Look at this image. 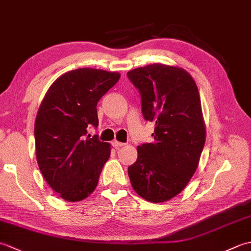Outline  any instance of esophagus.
Instances as JSON below:
<instances>
[{
    "mask_svg": "<svg viewBox=\"0 0 251 251\" xmlns=\"http://www.w3.org/2000/svg\"><path fill=\"white\" fill-rule=\"evenodd\" d=\"M112 146H113L115 149H120L122 147H124L125 143L120 142V141H113V142H112Z\"/></svg>",
    "mask_w": 251,
    "mask_h": 251,
    "instance_id": "obj_1",
    "label": "esophagus"
}]
</instances>
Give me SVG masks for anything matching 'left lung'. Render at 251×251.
<instances>
[{
	"label": "left lung",
	"mask_w": 251,
	"mask_h": 251,
	"mask_svg": "<svg viewBox=\"0 0 251 251\" xmlns=\"http://www.w3.org/2000/svg\"><path fill=\"white\" fill-rule=\"evenodd\" d=\"M127 76L141 94L145 119L155 122L154 141L137 147L130 183L148 201H167L188 185L205 146L199 88L184 69L164 63L134 69Z\"/></svg>",
	"instance_id": "obj_1"
}]
</instances>
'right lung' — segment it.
Wrapping results in <instances>:
<instances>
[{
  "label": "right lung",
  "instance_id": "obj_1",
  "mask_svg": "<svg viewBox=\"0 0 251 251\" xmlns=\"http://www.w3.org/2000/svg\"><path fill=\"white\" fill-rule=\"evenodd\" d=\"M120 77L117 72L76 69L58 77L42 100L34 124L36 161L62 200L83 201L98 184L111 145L87 136V128L98 126V101Z\"/></svg>",
  "mask_w": 251,
  "mask_h": 251
}]
</instances>
